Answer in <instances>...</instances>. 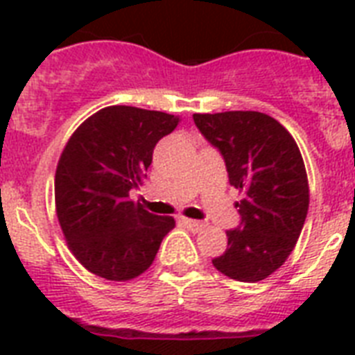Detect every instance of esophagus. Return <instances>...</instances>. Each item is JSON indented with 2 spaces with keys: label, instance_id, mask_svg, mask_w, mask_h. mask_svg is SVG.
I'll list each match as a JSON object with an SVG mask.
<instances>
[{
  "label": "esophagus",
  "instance_id": "obj_1",
  "mask_svg": "<svg viewBox=\"0 0 355 355\" xmlns=\"http://www.w3.org/2000/svg\"><path fill=\"white\" fill-rule=\"evenodd\" d=\"M180 223H182V225H186L189 230H193V232H200V230L205 228V223L193 221V219H188V217H180Z\"/></svg>",
  "mask_w": 355,
  "mask_h": 355
}]
</instances>
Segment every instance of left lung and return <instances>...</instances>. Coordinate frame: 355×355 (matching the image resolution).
<instances>
[{"label":"left lung","mask_w":355,"mask_h":355,"mask_svg":"<svg viewBox=\"0 0 355 355\" xmlns=\"http://www.w3.org/2000/svg\"><path fill=\"white\" fill-rule=\"evenodd\" d=\"M200 134L221 153L230 186L243 191L241 221L211 259L237 282H259L284 265L308 216V175L297 141L275 118L252 110L193 114Z\"/></svg>","instance_id":"obj_1"}]
</instances>
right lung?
Returning <instances> with one entry per match:
<instances>
[{"label": "right lung", "mask_w": 355, "mask_h": 355, "mask_svg": "<svg viewBox=\"0 0 355 355\" xmlns=\"http://www.w3.org/2000/svg\"><path fill=\"white\" fill-rule=\"evenodd\" d=\"M180 118L136 107H107L86 119L64 147L55 205L69 250L94 275L136 278L155 259L173 217L144 210L128 193L147 177L153 150Z\"/></svg>", "instance_id": "1"}]
</instances>
